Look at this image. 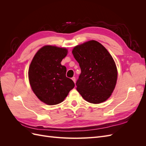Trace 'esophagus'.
Segmentation results:
<instances>
[{"instance_id":"1","label":"esophagus","mask_w":146,"mask_h":146,"mask_svg":"<svg viewBox=\"0 0 146 146\" xmlns=\"http://www.w3.org/2000/svg\"><path fill=\"white\" fill-rule=\"evenodd\" d=\"M72 80L74 81V82L75 83H76V77H73L72 78Z\"/></svg>"}]
</instances>
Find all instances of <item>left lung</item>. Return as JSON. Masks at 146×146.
<instances>
[{"mask_svg":"<svg viewBox=\"0 0 146 146\" xmlns=\"http://www.w3.org/2000/svg\"><path fill=\"white\" fill-rule=\"evenodd\" d=\"M72 54L81 69L76 86L82 98L95 104L107 100L115 88L117 78L111 55L94 40L76 46Z\"/></svg>","mask_w":146,"mask_h":146,"instance_id":"left-lung-1","label":"left lung"}]
</instances>
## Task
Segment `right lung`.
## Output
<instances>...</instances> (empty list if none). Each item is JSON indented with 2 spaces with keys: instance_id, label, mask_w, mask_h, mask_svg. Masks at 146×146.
I'll list each match as a JSON object with an SVG mask.
<instances>
[{
  "instance_id": "1",
  "label": "right lung",
  "mask_w": 146,
  "mask_h": 146,
  "mask_svg": "<svg viewBox=\"0 0 146 146\" xmlns=\"http://www.w3.org/2000/svg\"><path fill=\"white\" fill-rule=\"evenodd\" d=\"M64 48L45 46L39 49L29 69L30 84L34 93L47 105L58 104L64 100L75 84L66 77V68L61 62L67 55Z\"/></svg>"
}]
</instances>
